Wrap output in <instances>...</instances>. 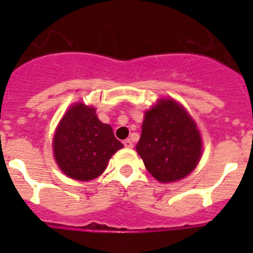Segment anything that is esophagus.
Masks as SVG:
<instances>
[{
    "label": "esophagus",
    "instance_id": "34e87169",
    "mask_svg": "<svg viewBox=\"0 0 253 253\" xmlns=\"http://www.w3.org/2000/svg\"><path fill=\"white\" fill-rule=\"evenodd\" d=\"M124 146L126 148H133V140L131 139H125L124 140Z\"/></svg>",
    "mask_w": 253,
    "mask_h": 253
}]
</instances>
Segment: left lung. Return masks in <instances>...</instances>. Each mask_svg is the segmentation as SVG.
I'll return each mask as SVG.
<instances>
[{"instance_id": "8db88e82", "label": "left lung", "mask_w": 253, "mask_h": 253, "mask_svg": "<svg viewBox=\"0 0 253 253\" xmlns=\"http://www.w3.org/2000/svg\"><path fill=\"white\" fill-rule=\"evenodd\" d=\"M202 135L182 105L162 99L146 111L137 152L160 182L186 177L202 157Z\"/></svg>"}]
</instances>
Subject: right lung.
Here are the masks:
<instances>
[{
    "mask_svg": "<svg viewBox=\"0 0 253 253\" xmlns=\"http://www.w3.org/2000/svg\"><path fill=\"white\" fill-rule=\"evenodd\" d=\"M123 144L113 128L96 115L95 107L77 102L69 107L55 130L53 152L64 175L78 181L99 177Z\"/></svg>",
    "mask_w": 253,
    "mask_h": 253,
    "instance_id": "add662e5",
    "label": "right lung"
}]
</instances>
